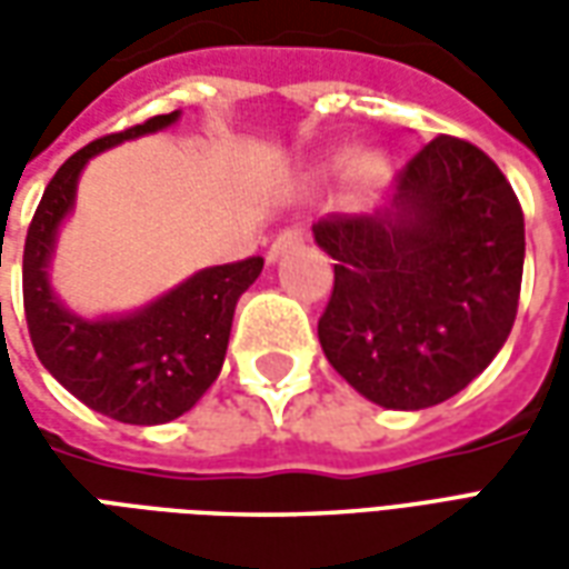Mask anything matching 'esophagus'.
I'll list each match as a JSON object with an SVG mask.
<instances>
[{"label":"esophagus","mask_w":569,"mask_h":569,"mask_svg":"<svg viewBox=\"0 0 569 569\" xmlns=\"http://www.w3.org/2000/svg\"><path fill=\"white\" fill-rule=\"evenodd\" d=\"M298 243H305V231H298V228H286L280 234L273 237L271 249H268V261H277L283 256L286 249H296Z\"/></svg>","instance_id":"obj_1"}]
</instances>
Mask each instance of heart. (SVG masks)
<instances>
[{
    "label": "heart",
    "instance_id": "heart-1",
    "mask_svg": "<svg viewBox=\"0 0 569 569\" xmlns=\"http://www.w3.org/2000/svg\"><path fill=\"white\" fill-rule=\"evenodd\" d=\"M366 176H371V179H378V176H381V167H378V163H366Z\"/></svg>",
    "mask_w": 569,
    "mask_h": 569
}]
</instances>
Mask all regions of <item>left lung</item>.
Returning a JSON list of instances; mask_svg holds the SVG:
<instances>
[{"mask_svg": "<svg viewBox=\"0 0 569 569\" xmlns=\"http://www.w3.org/2000/svg\"><path fill=\"white\" fill-rule=\"evenodd\" d=\"M313 240L335 259L322 353L375 406H439L512 332L525 212L472 142L436 137L399 170L387 210L326 216Z\"/></svg>", "mask_w": 569, "mask_h": 569, "instance_id": "8db88e82", "label": "left lung"}]
</instances>
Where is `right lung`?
Listing matches in <instances>:
<instances>
[{
    "mask_svg": "<svg viewBox=\"0 0 569 569\" xmlns=\"http://www.w3.org/2000/svg\"><path fill=\"white\" fill-rule=\"evenodd\" d=\"M176 118L179 112L154 116L76 151L44 188L23 247V310L36 357L84 406L137 427L176 420L210 390L222 371L237 298L256 283L264 259L203 268L142 310L103 320L63 308L48 264L84 163L118 142L170 128Z\"/></svg>",
    "mask_w": 569,
    "mask_h": 569,
    "instance_id": "add662e5",
    "label": "right lung"
}]
</instances>
